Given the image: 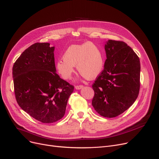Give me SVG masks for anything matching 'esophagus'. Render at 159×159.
Segmentation results:
<instances>
[{
  "label": "esophagus",
  "mask_w": 159,
  "mask_h": 159,
  "mask_svg": "<svg viewBox=\"0 0 159 159\" xmlns=\"http://www.w3.org/2000/svg\"><path fill=\"white\" fill-rule=\"evenodd\" d=\"M75 89H82V88H83V86H82V85L75 86Z\"/></svg>",
  "instance_id": "esophagus-1"
}]
</instances>
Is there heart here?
Masks as SVG:
<instances>
[{"label":"heart","mask_w":159,"mask_h":159,"mask_svg":"<svg viewBox=\"0 0 159 159\" xmlns=\"http://www.w3.org/2000/svg\"><path fill=\"white\" fill-rule=\"evenodd\" d=\"M63 60L58 61L56 66L64 79L71 78L75 66L79 73L86 79H95L101 73L104 64L99 47L92 42L69 47Z\"/></svg>","instance_id":"heart-1"}]
</instances>
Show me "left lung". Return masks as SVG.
Returning a JSON list of instances; mask_svg holds the SVG:
<instances>
[{
	"mask_svg": "<svg viewBox=\"0 0 159 159\" xmlns=\"http://www.w3.org/2000/svg\"><path fill=\"white\" fill-rule=\"evenodd\" d=\"M104 70L92 85V106L101 116L114 118L132 105L140 90V63L123 41L109 39L105 45Z\"/></svg>",
	"mask_w": 159,
	"mask_h": 159,
	"instance_id": "1",
	"label": "left lung"
}]
</instances>
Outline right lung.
<instances>
[{
  "mask_svg": "<svg viewBox=\"0 0 159 159\" xmlns=\"http://www.w3.org/2000/svg\"><path fill=\"white\" fill-rule=\"evenodd\" d=\"M54 51L49 43H34L20 54L12 69L18 105L44 123L63 118L74 89L56 73Z\"/></svg>",
  "mask_w": 159,
  "mask_h": 159,
  "instance_id": "1",
  "label": "right lung"
}]
</instances>
